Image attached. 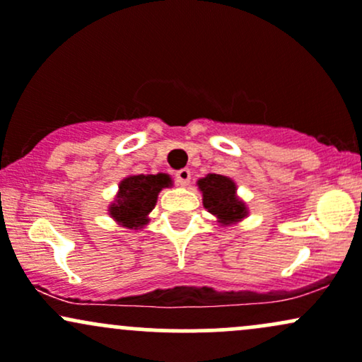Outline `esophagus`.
I'll return each mask as SVG.
<instances>
[{"label":"esophagus","instance_id":"1","mask_svg":"<svg viewBox=\"0 0 362 362\" xmlns=\"http://www.w3.org/2000/svg\"><path fill=\"white\" fill-rule=\"evenodd\" d=\"M176 180L180 182L181 186H188L189 180H192V173H189V169H181L176 173Z\"/></svg>","mask_w":362,"mask_h":362}]
</instances>
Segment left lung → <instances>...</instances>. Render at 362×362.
Returning a JSON list of instances; mask_svg holds the SVG:
<instances>
[{
    "label": "left lung",
    "instance_id": "1",
    "mask_svg": "<svg viewBox=\"0 0 362 362\" xmlns=\"http://www.w3.org/2000/svg\"><path fill=\"white\" fill-rule=\"evenodd\" d=\"M202 193L203 206L209 210L221 226H234L250 215L246 203L238 197L234 180L222 174H206L197 181Z\"/></svg>",
    "mask_w": 362,
    "mask_h": 362
}]
</instances>
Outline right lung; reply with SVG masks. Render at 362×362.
I'll use <instances>...</instances> for the list:
<instances>
[{
	"mask_svg": "<svg viewBox=\"0 0 362 362\" xmlns=\"http://www.w3.org/2000/svg\"><path fill=\"white\" fill-rule=\"evenodd\" d=\"M169 174H129L117 186L115 202L109 205V217L127 229H144L150 222V212L156 206L159 193L170 188Z\"/></svg>",
	"mask_w": 362,
	"mask_h": 362,
	"instance_id": "obj_1",
	"label": "right lung"
}]
</instances>
